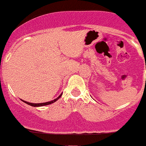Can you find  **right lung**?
<instances>
[{
    "label": "right lung",
    "mask_w": 146,
    "mask_h": 146,
    "mask_svg": "<svg viewBox=\"0 0 146 146\" xmlns=\"http://www.w3.org/2000/svg\"><path fill=\"white\" fill-rule=\"evenodd\" d=\"M61 96H62V94H60L58 97H57L55 99H53V100H52V101L47 102H44V103H38V104H35V103H30V102H28L23 101V100H22V101H23V102L26 103V104H28V105H31V106H32V107H41V106H45V105H48V104H52V103H54L55 102L57 101L58 99L59 98H60Z\"/></svg>",
    "instance_id": "right-lung-1"
}]
</instances>
